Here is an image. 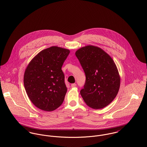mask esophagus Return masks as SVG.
I'll return each instance as SVG.
<instances>
[{"mask_svg": "<svg viewBox=\"0 0 147 147\" xmlns=\"http://www.w3.org/2000/svg\"><path fill=\"white\" fill-rule=\"evenodd\" d=\"M71 87L72 88H75V87H76V84H75V83H74V84H71Z\"/></svg>", "mask_w": 147, "mask_h": 147, "instance_id": "1", "label": "esophagus"}]
</instances>
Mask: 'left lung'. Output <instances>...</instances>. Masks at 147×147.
I'll use <instances>...</instances> for the list:
<instances>
[{
  "mask_svg": "<svg viewBox=\"0 0 147 147\" xmlns=\"http://www.w3.org/2000/svg\"><path fill=\"white\" fill-rule=\"evenodd\" d=\"M75 55L86 77L80 90L84 102L94 109L109 105L118 93L121 80L113 59L101 48L92 45L79 49Z\"/></svg>",
  "mask_w": 147,
  "mask_h": 147,
  "instance_id": "8db88e82",
  "label": "left lung"
}]
</instances>
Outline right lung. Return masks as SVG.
<instances>
[{"label":"right lung","mask_w":147,"mask_h":147,"mask_svg":"<svg viewBox=\"0 0 147 147\" xmlns=\"http://www.w3.org/2000/svg\"><path fill=\"white\" fill-rule=\"evenodd\" d=\"M69 52L52 46L40 52L27 66L24 87L32 102L40 109L51 111L62 104L67 88L62 67Z\"/></svg>","instance_id":"right-lung-1"}]
</instances>
